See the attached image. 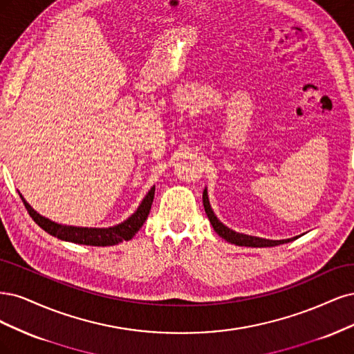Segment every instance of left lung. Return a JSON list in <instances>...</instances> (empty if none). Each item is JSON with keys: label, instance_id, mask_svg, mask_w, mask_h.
I'll return each instance as SVG.
<instances>
[{"label": "left lung", "instance_id": "8db88e82", "mask_svg": "<svg viewBox=\"0 0 354 354\" xmlns=\"http://www.w3.org/2000/svg\"><path fill=\"white\" fill-rule=\"evenodd\" d=\"M203 204H204V210H206L207 218L213 226V230L219 234V236H222L225 241L235 244V245H241V247H275L279 244H285L294 241L299 236H292V238H287V239H266V238H260V236H253V235H247V234H241L232 231L231 227H227L226 225H223L218 216L214 214L210 201H209V194H207V188H204L203 191Z\"/></svg>", "mask_w": 354, "mask_h": 354}]
</instances>
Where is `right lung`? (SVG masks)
<instances>
[{"mask_svg":"<svg viewBox=\"0 0 354 354\" xmlns=\"http://www.w3.org/2000/svg\"><path fill=\"white\" fill-rule=\"evenodd\" d=\"M156 187L147 192V196L142 198L141 204L138 206L127 221H123L115 226L109 227H86V226H72V225H62L57 223L45 216L39 214L30 204L24 198V196L19 192V196L24 201L26 210L29 212L30 218L35 221L45 232H48L53 236H57L63 241H69L75 244H84V245H95V247H106V245H116L122 241H129V239L140 231V227L147 221L148 214L154 198Z\"/></svg>","mask_w":354,"mask_h":354,"instance_id":"1","label":"right lung"}]
</instances>
